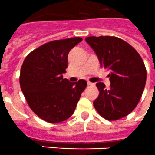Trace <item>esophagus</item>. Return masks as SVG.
<instances>
[{
  "instance_id": "obj_1",
  "label": "esophagus",
  "mask_w": 155,
  "mask_h": 155,
  "mask_svg": "<svg viewBox=\"0 0 155 155\" xmlns=\"http://www.w3.org/2000/svg\"><path fill=\"white\" fill-rule=\"evenodd\" d=\"M87 84H88V85H89V86L94 85L93 83H91V82H90V81H87Z\"/></svg>"
}]
</instances>
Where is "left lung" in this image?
<instances>
[{"instance_id":"left-lung-1","label":"left lung","mask_w":155,"mask_h":155,"mask_svg":"<svg viewBox=\"0 0 155 155\" xmlns=\"http://www.w3.org/2000/svg\"><path fill=\"white\" fill-rule=\"evenodd\" d=\"M86 41L95 52L101 66L110 70V87L97 83L99 95L94 106L105 119L116 120L136 108L141 98L147 80L143 61L136 49L119 38L91 36Z\"/></svg>"}]
</instances>
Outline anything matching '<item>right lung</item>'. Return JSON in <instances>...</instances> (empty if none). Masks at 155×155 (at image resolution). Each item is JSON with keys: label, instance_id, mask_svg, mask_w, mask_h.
Instances as JSON below:
<instances>
[{"label": "right lung", "instance_id": "right-lung-1", "mask_svg": "<svg viewBox=\"0 0 155 155\" xmlns=\"http://www.w3.org/2000/svg\"><path fill=\"white\" fill-rule=\"evenodd\" d=\"M81 38L55 40L41 45L27 56L19 83L31 110L49 123H59L74 113L87 82L71 83L64 79L68 55Z\"/></svg>", "mask_w": 155, "mask_h": 155}]
</instances>
